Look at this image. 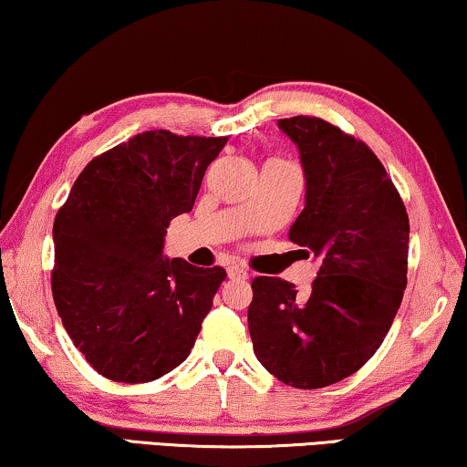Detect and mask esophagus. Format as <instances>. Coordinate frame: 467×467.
<instances>
[{
    "label": "esophagus",
    "instance_id": "34e87169",
    "mask_svg": "<svg viewBox=\"0 0 467 467\" xmlns=\"http://www.w3.org/2000/svg\"><path fill=\"white\" fill-rule=\"evenodd\" d=\"M227 275H229V280H246L248 278V272L244 267H240V265H229L227 267Z\"/></svg>",
    "mask_w": 467,
    "mask_h": 467
}]
</instances>
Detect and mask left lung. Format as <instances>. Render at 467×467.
Wrapping results in <instances>:
<instances>
[{
    "label": "left lung",
    "instance_id": "8db88e82",
    "mask_svg": "<svg viewBox=\"0 0 467 467\" xmlns=\"http://www.w3.org/2000/svg\"><path fill=\"white\" fill-rule=\"evenodd\" d=\"M278 126L306 174V206L288 238L317 261V275L307 293L254 278L248 330L269 373L317 389L362 368L388 335L407 288L409 214L367 143L312 116Z\"/></svg>",
    "mask_w": 467,
    "mask_h": 467
}]
</instances>
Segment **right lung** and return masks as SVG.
<instances>
[{
  "label": "right lung",
  "mask_w": 467,
  "mask_h": 467,
  "mask_svg": "<svg viewBox=\"0 0 467 467\" xmlns=\"http://www.w3.org/2000/svg\"><path fill=\"white\" fill-rule=\"evenodd\" d=\"M225 143L134 134L84 168L57 213L54 306L73 346L107 379H160L192 351L227 274L166 259L164 235L193 208Z\"/></svg>",
  "instance_id": "right-lung-1"
}]
</instances>
